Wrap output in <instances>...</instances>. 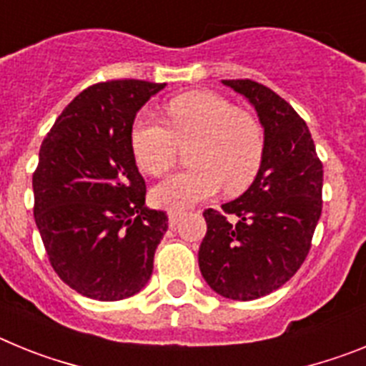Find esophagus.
I'll list each match as a JSON object with an SVG mask.
<instances>
[{"mask_svg": "<svg viewBox=\"0 0 366 366\" xmlns=\"http://www.w3.org/2000/svg\"><path fill=\"white\" fill-rule=\"evenodd\" d=\"M179 218H181V212L177 211H168V225L170 227H176L177 223H179Z\"/></svg>", "mask_w": 366, "mask_h": 366, "instance_id": "1", "label": "esophagus"}]
</instances>
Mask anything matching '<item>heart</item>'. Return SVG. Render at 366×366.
I'll list each match as a JSON object with an SVG mask.
<instances>
[{"instance_id":"1","label":"heart","mask_w":366,"mask_h":366,"mask_svg":"<svg viewBox=\"0 0 366 366\" xmlns=\"http://www.w3.org/2000/svg\"><path fill=\"white\" fill-rule=\"evenodd\" d=\"M164 122L141 112L132 122L130 143L139 168L161 176L176 161L177 143L194 139L189 170L167 177L152 190V199L170 211L212 198L223 185L240 192L257 177L266 137L253 113L236 109L231 100L212 92H190L167 102Z\"/></svg>"}]
</instances>
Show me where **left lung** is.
Here are the masks:
<instances>
[{
  "label": "left lung",
  "instance_id": "8db88e82",
  "mask_svg": "<svg viewBox=\"0 0 366 366\" xmlns=\"http://www.w3.org/2000/svg\"><path fill=\"white\" fill-rule=\"evenodd\" d=\"M222 84L253 106L266 148L251 187L222 211L203 212L207 234L198 264L218 295L254 300L302 266L322 211V164L308 126L282 97L253 80Z\"/></svg>",
  "mask_w": 366,
  "mask_h": 366
}]
</instances>
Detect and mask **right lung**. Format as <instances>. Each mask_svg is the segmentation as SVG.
I'll return each instance as SVG.
<instances>
[{
	"mask_svg": "<svg viewBox=\"0 0 366 366\" xmlns=\"http://www.w3.org/2000/svg\"><path fill=\"white\" fill-rule=\"evenodd\" d=\"M164 86L112 80L87 87L41 143L32 176L34 222L58 277L89 299H128L154 271L168 216L144 203L130 130Z\"/></svg>",
	"mask_w": 366,
	"mask_h": 366,
	"instance_id": "1",
	"label": "right lung"
}]
</instances>
